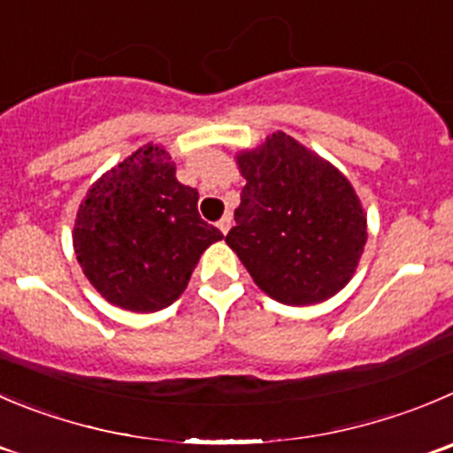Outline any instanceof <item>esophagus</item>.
Wrapping results in <instances>:
<instances>
[{"instance_id": "esophagus-1", "label": "esophagus", "mask_w": 453, "mask_h": 453, "mask_svg": "<svg viewBox=\"0 0 453 453\" xmlns=\"http://www.w3.org/2000/svg\"><path fill=\"white\" fill-rule=\"evenodd\" d=\"M218 229L222 231L224 235L229 234V229H231V215H224V218L219 219V222H218Z\"/></svg>"}]
</instances>
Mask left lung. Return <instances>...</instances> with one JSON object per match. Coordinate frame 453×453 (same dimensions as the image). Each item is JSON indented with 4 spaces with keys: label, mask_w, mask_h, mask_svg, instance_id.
I'll list each match as a JSON object with an SVG mask.
<instances>
[{
    "label": "left lung",
    "mask_w": 453,
    "mask_h": 453,
    "mask_svg": "<svg viewBox=\"0 0 453 453\" xmlns=\"http://www.w3.org/2000/svg\"><path fill=\"white\" fill-rule=\"evenodd\" d=\"M247 180L226 244L269 298L318 304L353 278L367 213L351 182L287 133L235 155Z\"/></svg>",
    "instance_id": "obj_1"
}]
</instances>
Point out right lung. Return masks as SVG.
Here are the masks:
<instances>
[{
	"label": "right lung",
	"mask_w": 453,
	"mask_h": 453,
	"mask_svg": "<svg viewBox=\"0 0 453 453\" xmlns=\"http://www.w3.org/2000/svg\"><path fill=\"white\" fill-rule=\"evenodd\" d=\"M197 191L175 178V162L144 144L106 171L77 209L73 249L102 298L150 313L182 296L202 253L222 240L197 213Z\"/></svg>",
	"instance_id": "obj_1"
}]
</instances>
